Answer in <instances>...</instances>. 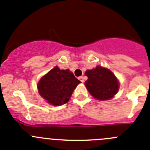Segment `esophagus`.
I'll use <instances>...</instances> for the list:
<instances>
[{
	"mask_svg": "<svg viewBox=\"0 0 150 150\" xmlns=\"http://www.w3.org/2000/svg\"><path fill=\"white\" fill-rule=\"evenodd\" d=\"M78 79H79L80 81H81L82 82V83H83V82L84 81V77H83V76H80L79 78H78Z\"/></svg>",
	"mask_w": 150,
	"mask_h": 150,
	"instance_id": "34e87169",
	"label": "esophagus"
}]
</instances>
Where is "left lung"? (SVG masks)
Here are the masks:
<instances>
[{"instance_id":"1","label":"left lung","mask_w":150,"mask_h":150,"mask_svg":"<svg viewBox=\"0 0 150 150\" xmlns=\"http://www.w3.org/2000/svg\"><path fill=\"white\" fill-rule=\"evenodd\" d=\"M85 75L88 77L85 81L86 89L95 98L109 100L117 93L119 83L114 74L108 69L98 66L86 71Z\"/></svg>"}]
</instances>
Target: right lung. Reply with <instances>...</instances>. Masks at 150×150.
Listing matches in <instances>:
<instances>
[{"label": "right lung", "instance_id": "1", "mask_svg": "<svg viewBox=\"0 0 150 150\" xmlns=\"http://www.w3.org/2000/svg\"><path fill=\"white\" fill-rule=\"evenodd\" d=\"M80 82L69 69L61 70L55 67L40 79L38 89L41 97L48 103L61 106L69 101Z\"/></svg>", "mask_w": 150, "mask_h": 150}]
</instances>
